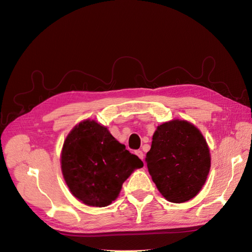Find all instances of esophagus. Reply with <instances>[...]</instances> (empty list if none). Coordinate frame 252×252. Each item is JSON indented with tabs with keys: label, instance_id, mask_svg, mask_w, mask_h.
Returning <instances> with one entry per match:
<instances>
[{
	"label": "esophagus",
	"instance_id": "obj_1",
	"mask_svg": "<svg viewBox=\"0 0 252 252\" xmlns=\"http://www.w3.org/2000/svg\"><path fill=\"white\" fill-rule=\"evenodd\" d=\"M135 155L138 156V157L142 159V161H144V154H143L142 150H136V151H135Z\"/></svg>",
	"mask_w": 252,
	"mask_h": 252
}]
</instances>
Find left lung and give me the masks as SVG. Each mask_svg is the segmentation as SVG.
Returning a JSON list of instances; mask_svg holds the SVG:
<instances>
[{
	"instance_id": "obj_1",
	"label": "left lung",
	"mask_w": 252,
	"mask_h": 252,
	"mask_svg": "<svg viewBox=\"0 0 252 252\" xmlns=\"http://www.w3.org/2000/svg\"><path fill=\"white\" fill-rule=\"evenodd\" d=\"M146 163L165 199L184 203L201 191L210 170L211 157L199 129L188 121L174 119L157 127Z\"/></svg>"
}]
</instances>
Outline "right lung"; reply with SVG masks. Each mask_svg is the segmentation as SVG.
I'll use <instances>...</instances> for the list:
<instances>
[{"label":"right lung","mask_w":252,"mask_h":252,"mask_svg":"<svg viewBox=\"0 0 252 252\" xmlns=\"http://www.w3.org/2000/svg\"><path fill=\"white\" fill-rule=\"evenodd\" d=\"M143 162L113 138L107 127L84 120L68 133L61 152V168L73 196L91 207L117 199L123 183Z\"/></svg>","instance_id":"add662e5"}]
</instances>
